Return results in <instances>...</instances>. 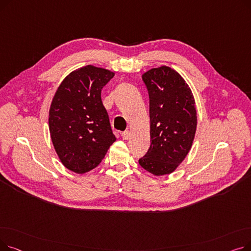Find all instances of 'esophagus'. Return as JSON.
Wrapping results in <instances>:
<instances>
[{
    "mask_svg": "<svg viewBox=\"0 0 251 251\" xmlns=\"http://www.w3.org/2000/svg\"><path fill=\"white\" fill-rule=\"evenodd\" d=\"M130 135H131V132L129 130H126V131H124V132H122V138L125 140L128 139L130 137Z\"/></svg>",
    "mask_w": 251,
    "mask_h": 251,
    "instance_id": "34e87169",
    "label": "esophagus"
}]
</instances>
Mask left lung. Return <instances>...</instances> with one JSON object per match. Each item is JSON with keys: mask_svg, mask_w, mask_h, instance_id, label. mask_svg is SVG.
I'll use <instances>...</instances> for the list:
<instances>
[{"mask_svg": "<svg viewBox=\"0 0 251 251\" xmlns=\"http://www.w3.org/2000/svg\"><path fill=\"white\" fill-rule=\"evenodd\" d=\"M142 80L150 97L151 147L138 162L148 172L163 176L175 171L191 149L195 101L185 80L167 66L149 70Z\"/></svg>", "mask_w": 251, "mask_h": 251, "instance_id": "obj_1", "label": "left lung"}]
</instances>
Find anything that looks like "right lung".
<instances>
[{
  "mask_svg": "<svg viewBox=\"0 0 251 251\" xmlns=\"http://www.w3.org/2000/svg\"><path fill=\"white\" fill-rule=\"evenodd\" d=\"M114 75L87 65L66 77L52 99L50 138L62 164L75 173L98 167L116 141L100 98L101 88Z\"/></svg>",
  "mask_w": 251,
  "mask_h": 251,
  "instance_id": "1",
  "label": "right lung"
}]
</instances>
